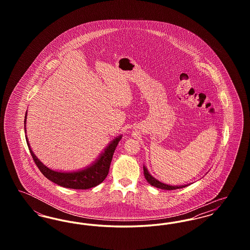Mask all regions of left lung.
<instances>
[{
  "label": "left lung",
  "instance_id": "1",
  "mask_svg": "<svg viewBox=\"0 0 250 250\" xmlns=\"http://www.w3.org/2000/svg\"><path fill=\"white\" fill-rule=\"evenodd\" d=\"M143 172H144V176H145V179L147 180V182H148L151 186L155 187V188H161V189H165V190H173V189L183 188H186V187L188 186V185H185V186H169V185H166V184H164V183H161V182H159L158 180H156L155 177H153V176L149 173L148 169L146 168V167L145 166H143Z\"/></svg>",
  "mask_w": 250,
  "mask_h": 250
}]
</instances>
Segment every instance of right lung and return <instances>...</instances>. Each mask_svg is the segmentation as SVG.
Returning a JSON list of instances; mask_svg holds the SVG:
<instances>
[{
  "mask_svg": "<svg viewBox=\"0 0 250 250\" xmlns=\"http://www.w3.org/2000/svg\"><path fill=\"white\" fill-rule=\"evenodd\" d=\"M26 117H27V112L25 114L24 124H26ZM24 129L26 130V125H24ZM121 139H122L121 135L116 137L104 149V152H102V154L99 155L98 158L90 166L78 171L62 172V171H56L48 168V167L45 166L36 157L33 150L30 147V143L28 142V139L26 136V142L29 147L30 153L33 156V159L36 166L38 167V168L43 173V175L46 178H48L49 181L57 184L58 186L66 188H72V189H89L98 186L105 180L109 170V166H110V162L114 154V151Z\"/></svg>",
  "mask_w": 250,
  "mask_h": 250,
  "instance_id": "obj_1",
  "label": "right lung"
}]
</instances>
